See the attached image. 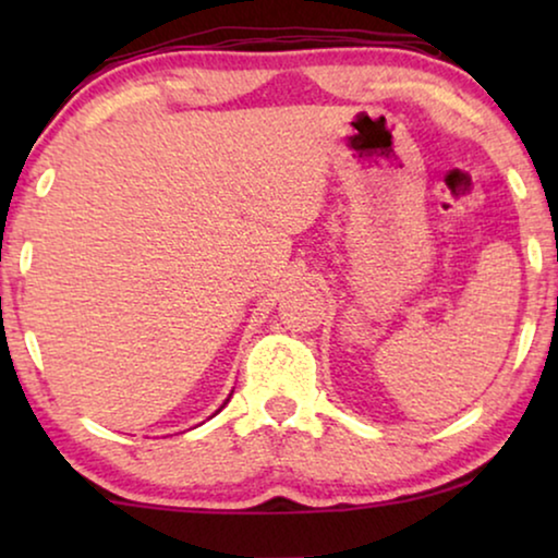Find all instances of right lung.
Returning <instances> with one entry per match:
<instances>
[{
    "label": "right lung",
    "instance_id": "right-lung-1",
    "mask_svg": "<svg viewBox=\"0 0 558 558\" xmlns=\"http://www.w3.org/2000/svg\"><path fill=\"white\" fill-rule=\"evenodd\" d=\"M223 407H226V403H223ZM223 407H220V409H223ZM220 409H218V411H220Z\"/></svg>",
    "mask_w": 558,
    "mask_h": 558
}]
</instances>
